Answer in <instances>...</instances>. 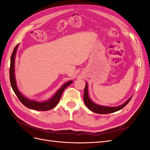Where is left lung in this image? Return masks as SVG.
Segmentation results:
<instances>
[{
    "label": "left lung",
    "instance_id": "1",
    "mask_svg": "<svg viewBox=\"0 0 150 150\" xmlns=\"http://www.w3.org/2000/svg\"><path fill=\"white\" fill-rule=\"evenodd\" d=\"M132 97L128 98L125 103H124L118 106H101V105H98L94 102L91 100V98L89 97L88 95V83L86 82V86L84 88V101L86 104V106L88 107V109H90L91 111H93L94 113H98V114H107V113H111L115 112V111H119L126 106L127 104H128L129 100H131Z\"/></svg>",
    "mask_w": 150,
    "mask_h": 150
}]
</instances>
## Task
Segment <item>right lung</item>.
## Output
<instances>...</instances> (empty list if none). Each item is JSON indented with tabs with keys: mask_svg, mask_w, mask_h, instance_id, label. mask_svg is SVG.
Returning <instances> with one entry per match:
<instances>
[{
	"mask_svg": "<svg viewBox=\"0 0 150 150\" xmlns=\"http://www.w3.org/2000/svg\"><path fill=\"white\" fill-rule=\"evenodd\" d=\"M18 45L19 44H18L15 47L13 51L12 55L11 56L10 68H9V78H10V82L13 90L15 95H17V97H18L19 100H20L25 106L30 108V109L38 111H47L53 109V108H55L57 105V104L59 103L64 90L69 85L72 83L73 81H69L68 82H66V83L64 84L60 88L59 90L56 92L55 95H54L52 98L47 100L39 102L35 100H31L26 97L24 95H23L21 93L20 91L18 90L17 85V81H16L15 79V59Z\"/></svg>",
	"mask_w": 150,
	"mask_h": 150,
	"instance_id": "right-lung-1",
	"label": "right lung"
}]
</instances>
